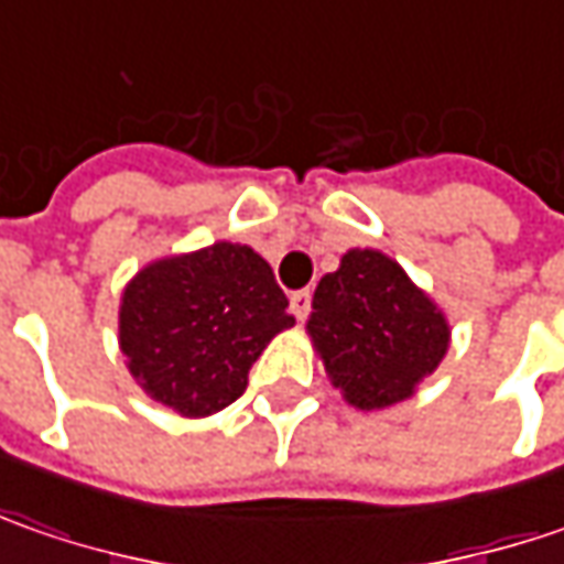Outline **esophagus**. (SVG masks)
Segmentation results:
<instances>
[{
    "label": "esophagus",
    "mask_w": 564,
    "mask_h": 564,
    "mask_svg": "<svg viewBox=\"0 0 564 564\" xmlns=\"http://www.w3.org/2000/svg\"><path fill=\"white\" fill-rule=\"evenodd\" d=\"M292 314L297 319H307V314H311V289L292 294Z\"/></svg>",
    "instance_id": "esophagus-1"
}]
</instances>
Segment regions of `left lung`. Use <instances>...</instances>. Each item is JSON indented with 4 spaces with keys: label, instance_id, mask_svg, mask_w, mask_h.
Returning <instances> with one entry per match:
<instances>
[{
    "label": "left lung",
    "instance_id": "8db88e82",
    "mask_svg": "<svg viewBox=\"0 0 564 564\" xmlns=\"http://www.w3.org/2000/svg\"><path fill=\"white\" fill-rule=\"evenodd\" d=\"M307 336L341 399L382 411L411 399L443 364L452 326L392 257L373 248L341 253L316 282Z\"/></svg>",
    "mask_w": 564,
    "mask_h": 564
}]
</instances>
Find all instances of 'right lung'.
Returning <instances> with one entry per match:
<instances>
[{
  "label": "right lung",
  "mask_w": 564,
  "mask_h": 564,
  "mask_svg": "<svg viewBox=\"0 0 564 564\" xmlns=\"http://www.w3.org/2000/svg\"><path fill=\"white\" fill-rule=\"evenodd\" d=\"M294 326L270 263L216 241L150 260L119 304V348L143 392L182 417H209L248 389V370Z\"/></svg>",
  "instance_id": "right-lung-1"
}]
</instances>
